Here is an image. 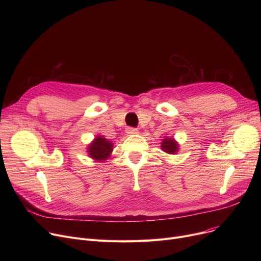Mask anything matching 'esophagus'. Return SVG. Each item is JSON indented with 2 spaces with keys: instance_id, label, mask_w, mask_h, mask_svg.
I'll list each match as a JSON object with an SVG mask.
<instances>
[{
  "instance_id": "1",
  "label": "esophagus",
  "mask_w": 261,
  "mask_h": 261,
  "mask_svg": "<svg viewBox=\"0 0 261 261\" xmlns=\"http://www.w3.org/2000/svg\"><path fill=\"white\" fill-rule=\"evenodd\" d=\"M126 132H127L128 134H138V133H139V130L136 129V128H133V127H128V128L126 129Z\"/></svg>"
}]
</instances>
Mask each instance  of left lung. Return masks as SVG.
<instances>
[{"mask_svg": "<svg viewBox=\"0 0 261 261\" xmlns=\"http://www.w3.org/2000/svg\"><path fill=\"white\" fill-rule=\"evenodd\" d=\"M161 147L163 149V151H165L166 153H170V154H174L177 151V149H179L176 142H174L173 139H164Z\"/></svg>", "mask_w": 261, "mask_h": 261, "instance_id": "obj_1", "label": "left lung"}]
</instances>
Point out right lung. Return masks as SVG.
<instances>
[{"instance_id":"add662e5","label":"right lung","mask_w":261,"mask_h":261,"mask_svg":"<svg viewBox=\"0 0 261 261\" xmlns=\"http://www.w3.org/2000/svg\"><path fill=\"white\" fill-rule=\"evenodd\" d=\"M88 150L89 155L92 159L97 160L98 162H102L111 154L113 150V144L107 139L102 138V136H97V138L94 140V142L89 146Z\"/></svg>"}]
</instances>
